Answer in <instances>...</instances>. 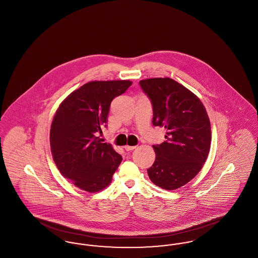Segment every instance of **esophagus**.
Instances as JSON below:
<instances>
[{"instance_id":"1","label":"esophagus","mask_w":258,"mask_h":258,"mask_svg":"<svg viewBox=\"0 0 258 258\" xmlns=\"http://www.w3.org/2000/svg\"><path fill=\"white\" fill-rule=\"evenodd\" d=\"M135 148H136V146H128V145H125V146L123 147V149H124L125 151H133Z\"/></svg>"}]
</instances>
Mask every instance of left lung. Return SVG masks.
<instances>
[{
	"label": "left lung",
	"instance_id": "1",
	"mask_svg": "<svg viewBox=\"0 0 258 258\" xmlns=\"http://www.w3.org/2000/svg\"><path fill=\"white\" fill-rule=\"evenodd\" d=\"M151 100L155 126L166 130V140L154 145L156 160L147 169L150 180L173 190L194 179L207 160L211 146L208 114L200 99L171 78L139 82Z\"/></svg>",
	"mask_w": 258,
	"mask_h": 258
}]
</instances>
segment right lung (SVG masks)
Returning a JSON list of instances; mask_svg holds the SVG:
<instances>
[{
    "mask_svg": "<svg viewBox=\"0 0 258 258\" xmlns=\"http://www.w3.org/2000/svg\"><path fill=\"white\" fill-rule=\"evenodd\" d=\"M132 84L128 80L89 82L66 98L54 116L53 160L61 175L83 190L106 187L123 160L109 143H101L98 135L107 126L111 101Z\"/></svg>",
    "mask_w": 258,
    "mask_h": 258,
    "instance_id": "right-lung-1",
    "label": "right lung"
}]
</instances>
